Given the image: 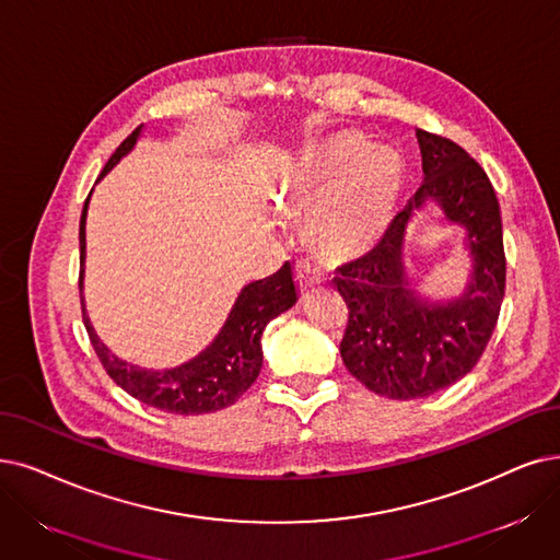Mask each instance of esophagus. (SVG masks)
I'll return each instance as SVG.
<instances>
[{
  "label": "esophagus",
  "mask_w": 560,
  "mask_h": 560,
  "mask_svg": "<svg viewBox=\"0 0 560 560\" xmlns=\"http://www.w3.org/2000/svg\"><path fill=\"white\" fill-rule=\"evenodd\" d=\"M296 280H299V287L305 292V289H310L312 284L322 282V271L312 261H299L296 264Z\"/></svg>",
  "instance_id": "34e87169"
}]
</instances>
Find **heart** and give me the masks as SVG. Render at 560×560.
<instances>
[{
	"label": "heart",
	"instance_id": "heart-1",
	"mask_svg": "<svg viewBox=\"0 0 560 560\" xmlns=\"http://www.w3.org/2000/svg\"><path fill=\"white\" fill-rule=\"evenodd\" d=\"M401 188V163L388 149L345 132L310 151L292 176L284 199L310 209L322 201L312 234L330 250L347 248L384 228Z\"/></svg>",
	"mask_w": 560,
	"mask_h": 560
}]
</instances>
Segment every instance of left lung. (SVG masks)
<instances>
[{
	"mask_svg": "<svg viewBox=\"0 0 560 560\" xmlns=\"http://www.w3.org/2000/svg\"><path fill=\"white\" fill-rule=\"evenodd\" d=\"M422 184L370 253L338 268L332 284L349 307L340 353L376 395L430 397L471 372L497 328L505 294L501 209L485 170L459 144L416 130ZM436 203L465 230L472 276L448 302L424 300L406 276L404 241L412 215Z\"/></svg>",
	"mask_w": 560,
	"mask_h": 560,
	"instance_id": "8db88e82",
	"label": "left lung"
}]
</instances>
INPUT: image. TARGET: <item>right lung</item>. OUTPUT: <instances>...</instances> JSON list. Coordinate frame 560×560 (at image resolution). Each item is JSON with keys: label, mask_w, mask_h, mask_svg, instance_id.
I'll list each match as a JSON object with an SVG mask.
<instances>
[{"label": "right lung", "mask_w": 560, "mask_h": 560, "mask_svg": "<svg viewBox=\"0 0 560 560\" xmlns=\"http://www.w3.org/2000/svg\"><path fill=\"white\" fill-rule=\"evenodd\" d=\"M140 132L142 126L136 128V132H130V136L119 144V149L112 153V159L103 167L98 182L124 159L126 153L132 151V147L140 140ZM89 197L80 218V294L84 287V225ZM296 301L299 294L294 282V268L292 264L284 261L278 273L264 280H255L241 289V294L228 315V322L222 324L220 332L205 351H199L188 363L170 370H147L140 365L126 363L112 353L98 340L92 322H89L84 299L82 319L89 332V340H92L105 372L119 388H124L128 395L144 401V405L153 409L182 416H197L234 405V401L255 384L264 361L261 332L268 322L282 315V312L292 307Z\"/></svg>", "instance_id": "1"}]
</instances>
